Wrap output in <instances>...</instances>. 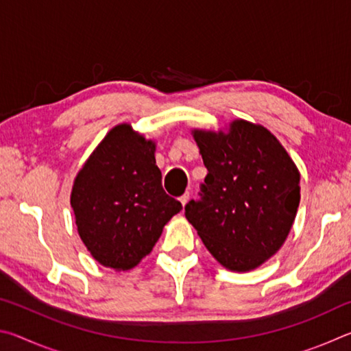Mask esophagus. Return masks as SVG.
<instances>
[{
  "instance_id": "obj_1",
  "label": "esophagus",
  "mask_w": 351,
  "mask_h": 351,
  "mask_svg": "<svg viewBox=\"0 0 351 351\" xmlns=\"http://www.w3.org/2000/svg\"><path fill=\"white\" fill-rule=\"evenodd\" d=\"M189 199H190V195H189V192H187V193H184L182 197H180V201H181V204H182V206H186V204L189 203Z\"/></svg>"
}]
</instances>
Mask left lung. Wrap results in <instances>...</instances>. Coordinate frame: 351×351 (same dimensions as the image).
<instances>
[{
  "instance_id": "8db88e82",
  "label": "left lung",
  "mask_w": 351,
  "mask_h": 351,
  "mask_svg": "<svg viewBox=\"0 0 351 351\" xmlns=\"http://www.w3.org/2000/svg\"><path fill=\"white\" fill-rule=\"evenodd\" d=\"M209 173L186 218L224 268L246 272L287 240L300 203V173L269 130L234 121L229 132L193 130Z\"/></svg>"
}]
</instances>
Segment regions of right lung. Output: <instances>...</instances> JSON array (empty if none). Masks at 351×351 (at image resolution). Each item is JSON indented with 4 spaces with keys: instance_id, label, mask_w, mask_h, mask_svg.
Here are the masks:
<instances>
[{
    "instance_id": "1",
    "label": "right lung",
    "mask_w": 351,
    "mask_h": 351,
    "mask_svg": "<svg viewBox=\"0 0 351 351\" xmlns=\"http://www.w3.org/2000/svg\"><path fill=\"white\" fill-rule=\"evenodd\" d=\"M153 141L121 123L77 173L71 207L77 230L100 265L132 269L152 252L164 224L182 209L164 192Z\"/></svg>"
}]
</instances>
